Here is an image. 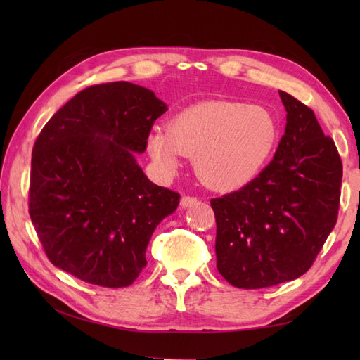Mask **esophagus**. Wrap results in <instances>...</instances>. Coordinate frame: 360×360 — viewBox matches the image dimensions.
<instances>
[{
	"label": "esophagus",
	"mask_w": 360,
	"mask_h": 360,
	"mask_svg": "<svg viewBox=\"0 0 360 360\" xmlns=\"http://www.w3.org/2000/svg\"><path fill=\"white\" fill-rule=\"evenodd\" d=\"M196 202H198V198H196V196L186 195V196L181 198V205H182V207H184V209L192 207V205L196 204Z\"/></svg>",
	"instance_id": "obj_1"
}]
</instances>
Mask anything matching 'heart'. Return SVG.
Segmentation results:
<instances>
[{
  "mask_svg": "<svg viewBox=\"0 0 360 360\" xmlns=\"http://www.w3.org/2000/svg\"><path fill=\"white\" fill-rule=\"evenodd\" d=\"M277 137V120L264 106L210 101L176 114L168 129L156 128L148 150L167 173L176 170L182 155L195 156V172L205 186L236 190L262 170Z\"/></svg>",
  "mask_w": 360,
  "mask_h": 360,
  "instance_id": "heart-1",
  "label": "heart"
}]
</instances>
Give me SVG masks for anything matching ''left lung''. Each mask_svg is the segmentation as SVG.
Instances as JSON below:
<instances>
[{"mask_svg": "<svg viewBox=\"0 0 360 360\" xmlns=\"http://www.w3.org/2000/svg\"><path fill=\"white\" fill-rule=\"evenodd\" d=\"M286 128L274 159L236 192L213 198L217 267L232 286L269 288L309 271L338 223L342 159L316 114L278 91Z\"/></svg>", "mask_w": 360, "mask_h": 360, "instance_id": "obj_1", "label": "left lung"}]
</instances>
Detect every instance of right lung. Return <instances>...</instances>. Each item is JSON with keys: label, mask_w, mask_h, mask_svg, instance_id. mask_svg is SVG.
Returning a JSON list of instances; mask_svg holds the SVG:
<instances>
[{"label": "right lung", "mask_w": 360, "mask_h": 360, "mask_svg": "<svg viewBox=\"0 0 360 360\" xmlns=\"http://www.w3.org/2000/svg\"><path fill=\"white\" fill-rule=\"evenodd\" d=\"M167 111L128 82L88 86L48 120L32 150L29 215L58 269L102 288H125L147 266L156 226L179 193L159 187L134 159Z\"/></svg>", "instance_id": "add662e5"}]
</instances>
